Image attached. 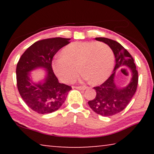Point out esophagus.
I'll return each mask as SVG.
<instances>
[{
  "instance_id": "1",
  "label": "esophagus",
  "mask_w": 154,
  "mask_h": 154,
  "mask_svg": "<svg viewBox=\"0 0 154 154\" xmlns=\"http://www.w3.org/2000/svg\"><path fill=\"white\" fill-rule=\"evenodd\" d=\"M76 89L78 90H85L87 87L86 86H76V87H75Z\"/></svg>"
}]
</instances>
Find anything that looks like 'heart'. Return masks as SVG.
Segmentation results:
<instances>
[{"mask_svg":"<svg viewBox=\"0 0 154 154\" xmlns=\"http://www.w3.org/2000/svg\"><path fill=\"white\" fill-rule=\"evenodd\" d=\"M113 53L104 43L74 42L66 46L62 54L54 59L52 67L61 81L71 82L76 78L79 69L83 79L100 84L109 77L113 66Z\"/></svg>","mask_w":154,"mask_h":154,"instance_id":"obj_1","label":"heart"}]
</instances>
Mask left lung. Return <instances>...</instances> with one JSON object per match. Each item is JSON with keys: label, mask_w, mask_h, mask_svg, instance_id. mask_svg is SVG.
I'll return each instance as SVG.
<instances>
[{"label": "left lung", "mask_w": 154, "mask_h": 154, "mask_svg": "<svg viewBox=\"0 0 154 154\" xmlns=\"http://www.w3.org/2000/svg\"><path fill=\"white\" fill-rule=\"evenodd\" d=\"M98 41L104 42L113 50L115 55L116 65L113 73L102 85L93 88L96 91L94 100L88 102L90 108L97 114L103 116H111L123 110L129 104L135 93L138 84V72L134 59L119 43L106 38H95ZM121 66L129 67L132 73V79L126 87L119 89L114 83L115 71Z\"/></svg>", "instance_id": "1"}]
</instances>
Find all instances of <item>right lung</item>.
<instances>
[{
  "label": "right lung",
  "instance_id": "1",
  "mask_svg": "<svg viewBox=\"0 0 154 154\" xmlns=\"http://www.w3.org/2000/svg\"><path fill=\"white\" fill-rule=\"evenodd\" d=\"M70 38H52L31 45L21 56L17 65V85L21 97L29 108L40 114L54 112L66 100L71 86L60 83L52 68V59L59 50L68 45ZM38 67L48 71L44 83L32 84L28 73Z\"/></svg>",
  "mask_w": 154,
  "mask_h": 154
}]
</instances>
